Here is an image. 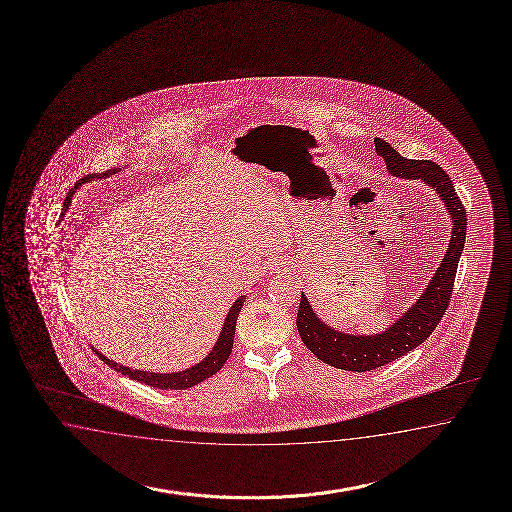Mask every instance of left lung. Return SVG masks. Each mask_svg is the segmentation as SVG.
<instances>
[{"label": "left lung", "instance_id": "1", "mask_svg": "<svg viewBox=\"0 0 512 512\" xmlns=\"http://www.w3.org/2000/svg\"><path fill=\"white\" fill-rule=\"evenodd\" d=\"M375 148L376 154L384 158L387 171L393 176L424 180L439 193L452 218V239L424 294L382 334L358 336L334 330L314 314L307 297L301 294L296 323L299 336L308 351L316 354L325 364L356 373L373 371L376 367L398 360L400 356L419 347L432 334L450 305L455 272L461 251L465 248L466 237L465 205L461 204L459 196L455 194L454 183L441 165L430 159L402 158L395 148L380 137L375 139Z\"/></svg>", "mask_w": 512, "mask_h": 512}]
</instances>
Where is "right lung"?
I'll list each match as a JSON object with an SVG mask.
<instances>
[{
	"label": "right lung",
	"mask_w": 512,
	"mask_h": 512,
	"mask_svg": "<svg viewBox=\"0 0 512 512\" xmlns=\"http://www.w3.org/2000/svg\"><path fill=\"white\" fill-rule=\"evenodd\" d=\"M112 172H115V169H112L110 172H104L101 178L110 176ZM93 178H99V176L88 174L86 178H82V180L77 182L75 189L79 187L80 183L91 182ZM75 189H71L68 196H66L64 209H68L71 196L75 193ZM244 301H246V296H240L239 299L235 301V305L229 308L228 316H226V321H224V327H222V332H220V336H218V340H216L213 351L207 354L200 364L189 367V369H185V371H180V373L163 375V373L137 371V369H130V367H125V365L115 364L112 360H108L104 354L95 351V349H93V353L97 354V356L103 360L104 364L110 365L117 373L128 376V378H132V380H137V382H141V384H145V386L158 387V389H187V387L196 386V384L204 382L205 378L215 375L216 371H220L222 365L226 364V360H228L229 354H231V349H233L237 318H239L240 308L244 305Z\"/></svg>",
	"instance_id": "right-lung-1"
}]
</instances>
